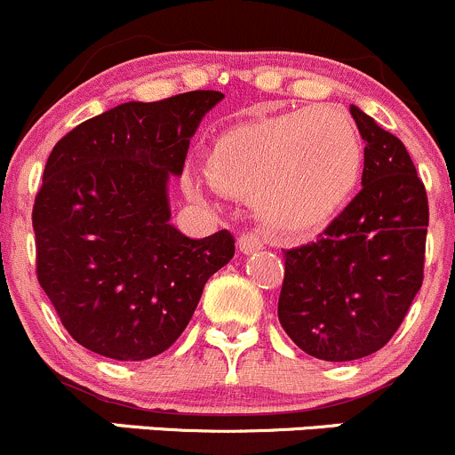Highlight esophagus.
<instances>
[{"instance_id": "esophagus-1", "label": "esophagus", "mask_w": 455, "mask_h": 455, "mask_svg": "<svg viewBox=\"0 0 455 455\" xmlns=\"http://www.w3.org/2000/svg\"><path fill=\"white\" fill-rule=\"evenodd\" d=\"M238 250H241V254H254V251H260L262 250V238L259 236V234L254 232H247V234H241L236 241Z\"/></svg>"}]
</instances>
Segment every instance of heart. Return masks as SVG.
Returning <instances> with one entry per match:
<instances>
[{
  "label": "heart",
  "mask_w": 455,
  "mask_h": 455,
  "mask_svg": "<svg viewBox=\"0 0 455 455\" xmlns=\"http://www.w3.org/2000/svg\"><path fill=\"white\" fill-rule=\"evenodd\" d=\"M363 148L339 109L313 107L238 124L214 142L208 177L219 193L256 204L274 228L304 232L329 223L362 175ZM193 199L204 188L186 180Z\"/></svg>",
  "instance_id": "1"
}]
</instances>
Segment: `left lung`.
<instances>
[{
    "mask_svg": "<svg viewBox=\"0 0 455 455\" xmlns=\"http://www.w3.org/2000/svg\"><path fill=\"white\" fill-rule=\"evenodd\" d=\"M362 133V193L315 243L284 251L278 320L324 362L368 357L390 341L423 284L429 205L403 142L350 105Z\"/></svg>",
    "mask_w": 455,
    "mask_h": 455,
    "instance_id": "obj_1",
    "label": "left lung"
}]
</instances>
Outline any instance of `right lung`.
<instances>
[{
	"label": "right lung",
	"instance_id": "add662e5",
	"mask_svg": "<svg viewBox=\"0 0 455 455\" xmlns=\"http://www.w3.org/2000/svg\"><path fill=\"white\" fill-rule=\"evenodd\" d=\"M221 92L124 102L56 142L35 199L36 278L92 353L142 362L175 344L205 283L234 256L228 229L195 241L171 223L168 181Z\"/></svg>",
	"mask_w": 455,
	"mask_h": 455
}]
</instances>
